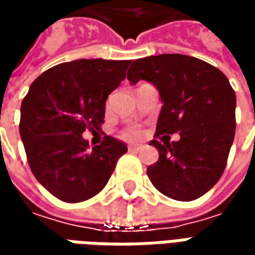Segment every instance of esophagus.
Wrapping results in <instances>:
<instances>
[{
	"label": "esophagus",
	"instance_id": "esophagus-1",
	"mask_svg": "<svg viewBox=\"0 0 255 255\" xmlns=\"http://www.w3.org/2000/svg\"><path fill=\"white\" fill-rule=\"evenodd\" d=\"M140 149H142V144H139V143L128 144V150H129V151H139Z\"/></svg>",
	"mask_w": 255,
	"mask_h": 255
}]
</instances>
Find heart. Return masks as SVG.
I'll list each match as a JSON object with an SVG mask.
<instances>
[{
    "label": "heart",
    "mask_w": 255,
    "mask_h": 255,
    "mask_svg": "<svg viewBox=\"0 0 255 255\" xmlns=\"http://www.w3.org/2000/svg\"><path fill=\"white\" fill-rule=\"evenodd\" d=\"M120 135L124 139H136L142 135V131H140V128L138 126H128V127L123 129Z\"/></svg>",
    "instance_id": "1"
}]
</instances>
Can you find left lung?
I'll return each mask as SVG.
<instances>
[{"label":"left lung","mask_w":255,"mask_h":255,"mask_svg":"<svg viewBox=\"0 0 255 255\" xmlns=\"http://www.w3.org/2000/svg\"><path fill=\"white\" fill-rule=\"evenodd\" d=\"M127 79L153 83L164 102L150 142L160 153L147 168L150 182L176 201L202 197L223 175L235 138L236 95L230 80L219 68L184 54L135 60ZM175 132L181 139L169 142Z\"/></svg>","instance_id":"1"}]
</instances>
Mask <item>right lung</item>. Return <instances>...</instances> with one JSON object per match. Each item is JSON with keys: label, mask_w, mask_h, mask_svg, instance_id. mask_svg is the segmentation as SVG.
I'll return each instance as SVG.
<instances>
[{"label": "right lung", "mask_w": 255, "mask_h": 255, "mask_svg": "<svg viewBox=\"0 0 255 255\" xmlns=\"http://www.w3.org/2000/svg\"><path fill=\"white\" fill-rule=\"evenodd\" d=\"M129 60H76L39 75L20 108V136L36 180L64 202L90 199L105 187L127 146L104 136L90 150L82 133L101 131L108 95Z\"/></svg>", "instance_id": "obj_1"}]
</instances>
